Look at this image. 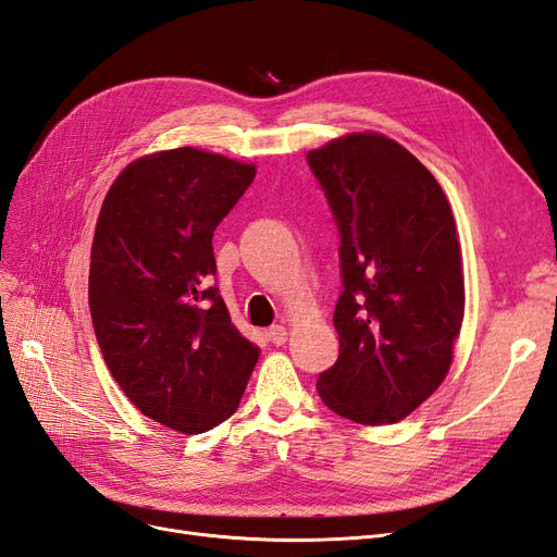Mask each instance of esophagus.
Masks as SVG:
<instances>
[{"mask_svg": "<svg viewBox=\"0 0 557 557\" xmlns=\"http://www.w3.org/2000/svg\"><path fill=\"white\" fill-rule=\"evenodd\" d=\"M267 336L274 346H283L285 342H288V330H285L283 325H274V327L267 330Z\"/></svg>", "mask_w": 557, "mask_h": 557, "instance_id": "34e87169", "label": "esophagus"}]
</instances>
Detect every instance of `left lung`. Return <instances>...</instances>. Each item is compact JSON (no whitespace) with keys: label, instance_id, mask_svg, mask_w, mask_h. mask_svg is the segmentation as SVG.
Here are the masks:
<instances>
[{"label":"left lung","instance_id":"left-lung-1","mask_svg":"<svg viewBox=\"0 0 557 557\" xmlns=\"http://www.w3.org/2000/svg\"><path fill=\"white\" fill-rule=\"evenodd\" d=\"M307 162L339 227V358L318 376L352 423H397L446 379L465 315L458 232L436 178L407 148L356 132Z\"/></svg>","mask_w":557,"mask_h":557}]
</instances>
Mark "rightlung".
Instances as JSON below:
<instances>
[{
	"label": "right lung",
	"mask_w": 557,
	"mask_h": 557,
	"mask_svg": "<svg viewBox=\"0 0 557 557\" xmlns=\"http://www.w3.org/2000/svg\"><path fill=\"white\" fill-rule=\"evenodd\" d=\"M252 178V164L162 150L127 164L99 211L88 290L97 344L134 407L183 434L237 411L260 356L209 285L213 232Z\"/></svg>",
	"instance_id": "obj_1"
}]
</instances>
